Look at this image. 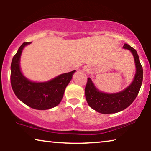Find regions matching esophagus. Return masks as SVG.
I'll list each match as a JSON object with an SVG mask.
<instances>
[{
	"instance_id": "1",
	"label": "esophagus",
	"mask_w": 151,
	"mask_h": 151,
	"mask_svg": "<svg viewBox=\"0 0 151 151\" xmlns=\"http://www.w3.org/2000/svg\"><path fill=\"white\" fill-rule=\"evenodd\" d=\"M82 70L85 72L88 71V70H89V67H88V66H84V67H82Z\"/></svg>"
}]
</instances>
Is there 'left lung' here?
<instances>
[{
  "label": "left lung",
  "mask_w": 151,
  "mask_h": 151,
  "mask_svg": "<svg viewBox=\"0 0 151 151\" xmlns=\"http://www.w3.org/2000/svg\"><path fill=\"white\" fill-rule=\"evenodd\" d=\"M123 48L131 51L135 61V74L129 86L121 91L107 93L99 90L95 86L91 78H88L85 87L86 102L91 108L102 114H111L124 110L135 100L141 88L143 80V69L137 51L127 44H124Z\"/></svg>",
  "instance_id": "1"
}]
</instances>
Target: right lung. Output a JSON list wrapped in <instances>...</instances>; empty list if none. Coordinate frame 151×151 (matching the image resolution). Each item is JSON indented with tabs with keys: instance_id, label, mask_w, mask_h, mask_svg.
<instances>
[{
	"instance_id": "obj_1",
	"label": "right lung",
	"mask_w": 151,
	"mask_h": 151,
	"mask_svg": "<svg viewBox=\"0 0 151 151\" xmlns=\"http://www.w3.org/2000/svg\"><path fill=\"white\" fill-rule=\"evenodd\" d=\"M32 42H24L13 57L11 64V84L16 97L31 108L47 110L58 106L63 99L67 86L76 71L60 74L46 82H34L23 75L20 57L24 47Z\"/></svg>"
}]
</instances>
